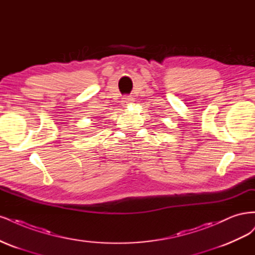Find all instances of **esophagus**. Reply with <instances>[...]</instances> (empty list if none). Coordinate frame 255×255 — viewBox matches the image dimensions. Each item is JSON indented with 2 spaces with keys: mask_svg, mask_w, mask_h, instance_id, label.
Instances as JSON below:
<instances>
[{
  "mask_svg": "<svg viewBox=\"0 0 255 255\" xmlns=\"http://www.w3.org/2000/svg\"><path fill=\"white\" fill-rule=\"evenodd\" d=\"M122 100H123L122 102H123V103H124L125 105H128L129 103H131V101H132V98H131L130 96H124V97H123V98H122Z\"/></svg>",
  "mask_w": 255,
  "mask_h": 255,
  "instance_id": "1",
  "label": "esophagus"
}]
</instances>
